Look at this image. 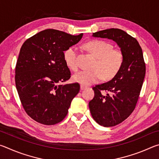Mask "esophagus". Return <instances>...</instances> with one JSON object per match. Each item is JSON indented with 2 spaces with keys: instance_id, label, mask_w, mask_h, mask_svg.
I'll return each instance as SVG.
<instances>
[{
  "instance_id": "1",
  "label": "esophagus",
  "mask_w": 159,
  "mask_h": 159,
  "mask_svg": "<svg viewBox=\"0 0 159 159\" xmlns=\"http://www.w3.org/2000/svg\"><path fill=\"white\" fill-rule=\"evenodd\" d=\"M86 88H87L86 86L83 85H80V90H84V89H85Z\"/></svg>"
}]
</instances>
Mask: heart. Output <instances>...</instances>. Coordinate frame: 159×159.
<instances>
[{
  "label": "heart",
  "instance_id": "1",
  "mask_svg": "<svg viewBox=\"0 0 159 159\" xmlns=\"http://www.w3.org/2000/svg\"><path fill=\"white\" fill-rule=\"evenodd\" d=\"M84 48L97 58L94 71H80L75 74L72 80L83 85H89L100 80L102 77L109 80L116 76L123 66L124 55L119 49H114L109 42L103 40H92L84 44ZM78 51L76 47L71 46L64 51V59L70 69L76 71Z\"/></svg>",
  "mask_w": 159,
  "mask_h": 159
}]
</instances>
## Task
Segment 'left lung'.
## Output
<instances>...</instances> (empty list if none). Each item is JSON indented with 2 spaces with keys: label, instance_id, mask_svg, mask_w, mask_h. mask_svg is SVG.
Segmentation results:
<instances>
[{
  "label": "left lung",
  "instance_id": "8db88e82",
  "mask_svg": "<svg viewBox=\"0 0 159 159\" xmlns=\"http://www.w3.org/2000/svg\"><path fill=\"white\" fill-rule=\"evenodd\" d=\"M93 36L113 40L124 55L120 71L109 81L93 87L95 96L89 102L93 119L104 127H112L125 120L135 108L146 72L143 53L138 41L121 29H105Z\"/></svg>",
  "mask_w": 159,
  "mask_h": 159
}]
</instances>
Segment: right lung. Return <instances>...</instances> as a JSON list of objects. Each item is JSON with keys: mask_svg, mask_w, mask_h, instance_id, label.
Instances as JSON below:
<instances>
[{"mask_svg": "<svg viewBox=\"0 0 159 159\" xmlns=\"http://www.w3.org/2000/svg\"><path fill=\"white\" fill-rule=\"evenodd\" d=\"M83 35L45 29L21 46L15 67L16 88L26 114L36 121L55 125L67 115L80 85L60 84L71 77L64 51L79 43Z\"/></svg>", "mask_w": 159, "mask_h": 159, "instance_id": "add662e5", "label": "right lung"}]
</instances>
